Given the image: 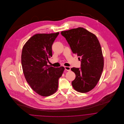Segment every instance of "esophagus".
Wrapping results in <instances>:
<instances>
[{
	"label": "esophagus",
	"instance_id": "obj_1",
	"mask_svg": "<svg viewBox=\"0 0 124 124\" xmlns=\"http://www.w3.org/2000/svg\"><path fill=\"white\" fill-rule=\"evenodd\" d=\"M64 69L66 70H67L68 71H69L70 70V67H68V66H65Z\"/></svg>",
	"mask_w": 124,
	"mask_h": 124
}]
</instances>
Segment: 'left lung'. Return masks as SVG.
<instances>
[{
	"label": "left lung",
	"mask_w": 124,
	"mask_h": 124,
	"mask_svg": "<svg viewBox=\"0 0 124 124\" xmlns=\"http://www.w3.org/2000/svg\"><path fill=\"white\" fill-rule=\"evenodd\" d=\"M61 34L81 61L80 68L71 69L76 75L72 86L79 92H88L96 85L104 68L100 42L94 34L81 27L62 31Z\"/></svg>",
	"instance_id": "left-lung-1"
}]
</instances>
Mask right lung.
<instances>
[{"label": "right lung", "mask_w": 124, "mask_h": 124, "mask_svg": "<svg viewBox=\"0 0 124 124\" xmlns=\"http://www.w3.org/2000/svg\"><path fill=\"white\" fill-rule=\"evenodd\" d=\"M59 32L38 34L27 41L22 49L21 64L27 82L37 94L48 96L56 91L64 68L47 65L52 56V46Z\"/></svg>", "instance_id": "obj_1"}]
</instances>
